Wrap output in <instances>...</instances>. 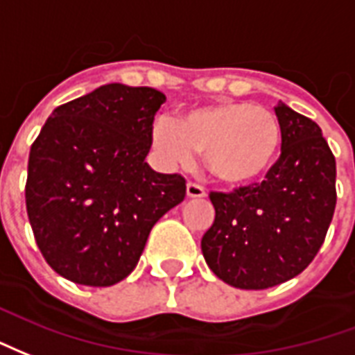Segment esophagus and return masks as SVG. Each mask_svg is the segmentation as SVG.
I'll return each mask as SVG.
<instances>
[{
	"mask_svg": "<svg viewBox=\"0 0 355 355\" xmlns=\"http://www.w3.org/2000/svg\"><path fill=\"white\" fill-rule=\"evenodd\" d=\"M204 196H206L204 187L196 183H187V198H204Z\"/></svg>",
	"mask_w": 355,
	"mask_h": 355,
	"instance_id": "1",
	"label": "esophagus"
}]
</instances>
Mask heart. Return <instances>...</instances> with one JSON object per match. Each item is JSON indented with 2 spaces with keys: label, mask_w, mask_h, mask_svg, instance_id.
Wrapping results in <instances>:
<instances>
[{
  "label": "heart",
  "mask_w": 355,
  "mask_h": 355,
  "mask_svg": "<svg viewBox=\"0 0 355 355\" xmlns=\"http://www.w3.org/2000/svg\"><path fill=\"white\" fill-rule=\"evenodd\" d=\"M153 146L170 162L204 155L209 175L229 189L250 187L265 178L278 159L282 126L272 111L252 102L204 103L183 110L178 119H159Z\"/></svg>",
  "instance_id": "heart-1"
}]
</instances>
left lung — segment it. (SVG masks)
<instances>
[{
  "label": "left lung",
  "instance_id": "8db88e82",
  "mask_svg": "<svg viewBox=\"0 0 355 355\" xmlns=\"http://www.w3.org/2000/svg\"><path fill=\"white\" fill-rule=\"evenodd\" d=\"M282 155L266 180L234 193H211L216 219L202 255L219 280L266 289L291 280L320 252L337 204V164L322 128L280 102Z\"/></svg>",
  "mask_w": 355,
  "mask_h": 355
}]
</instances>
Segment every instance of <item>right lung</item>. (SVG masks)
Wrapping results in <instances>:
<instances>
[{
    "label": "right lung",
    "instance_id": "add662e5",
    "mask_svg": "<svg viewBox=\"0 0 355 355\" xmlns=\"http://www.w3.org/2000/svg\"><path fill=\"white\" fill-rule=\"evenodd\" d=\"M166 96L110 83L53 111L28 159L26 209L54 272L107 287L136 268L153 225L185 198L146 162Z\"/></svg>",
    "mask_w": 355,
    "mask_h": 355
}]
</instances>
